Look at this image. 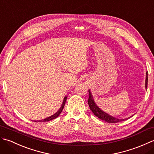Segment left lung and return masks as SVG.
I'll use <instances>...</instances> for the list:
<instances>
[{
	"instance_id": "left-lung-1",
	"label": "left lung",
	"mask_w": 154,
	"mask_h": 154,
	"mask_svg": "<svg viewBox=\"0 0 154 154\" xmlns=\"http://www.w3.org/2000/svg\"><path fill=\"white\" fill-rule=\"evenodd\" d=\"M147 76H148V72H147L146 79V89L147 88V80H148V77H147ZM88 103L91 111L93 112V114H94L96 117L100 118V120L107 122L108 123H114V124L123 122L125 120V119H118V118H116L114 117L108 115L104 112L101 110V109H100L98 106L96 105L94 101V100L92 99V96L91 94L90 91H89V98H88ZM127 119H125V120H127Z\"/></svg>"
}]
</instances>
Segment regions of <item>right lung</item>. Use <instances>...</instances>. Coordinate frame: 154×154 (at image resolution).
Here are the masks:
<instances>
[{
	"label": "right lung",
	"instance_id": "1",
	"mask_svg": "<svg viewBox=\"0 0 154 154\" xmlns=\"http://www.w3.org/2000/svg\"><path fill=\"white\" fill-rule=\"evenodd\" d=\"M66 99H67V97L66 96L65 98H64V100H63V103H62V106L60 107V109L56 113V114H54V115H52V116H50V117H48V118H45V119H44V120H40V121H38L39 122H48V121H51V120H54V119H55V118H57L58 116L60 114V113L62 112V111L63 110V108H64V105H65V103H66ZM35 122H36V121H35Z\"/></svg>",
	"mask_w": 154,
	"mask_h": 154
}]
</instances>
